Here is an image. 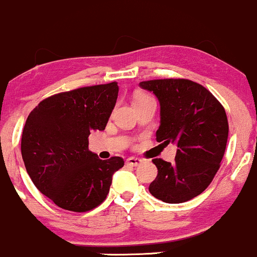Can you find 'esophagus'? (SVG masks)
I'll return each mask as SVG.
<instances>
[{
	"label": "esophagus",
	"mask_w": 257,
	"mask_h": 257,
	"mask_svg": "<svg viewBox=\"0 0 257 257\" xmlns=\"http://www.w3.org/2000/svg\"><path fill=\"white\" fill-rule=\"evenodd\" d=\"M141 159L140 158H138V157H131V158H128L125 161V163H126V166H131V167H137V166H139V164L141 163Z\"/></svg>",
	"instance_id": "1"
}]
</instances>
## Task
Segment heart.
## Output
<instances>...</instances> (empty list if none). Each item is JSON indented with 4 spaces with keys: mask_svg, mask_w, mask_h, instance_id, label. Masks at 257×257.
I'll list each match as a JSON object with an SVG mask.
<instances>
[{
    "mask_svg": "<svg viewBox=\"0 0 257 257\" xmlns=\"http://www.w3.org/2000/svg\"><path fill=\"white\" fill-rule=\"evenodd\" d=\"M146 98H149V96H146V95H141V96H139V98H138L137 100H141V99H146Z\"/></svg>",
    "mask_w": 257,
    "mask_h": 257,
    "instance_id": "1",
    "label": "heart"
}]
</instances>
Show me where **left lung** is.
Wrapping results in <instances>:
<instances>
[{
    "label": "left lung",
    "mask_w": 257,
    "mask_h": 257,
    "mask_svg": "<svg viewBox=\"0 0 257 257\" xmlns=\"http://www.w3.org/2000/svg\"><path fill=\"white\" fill-rule=\"evenodd\" d=\"M161 106L158 143L178 146L175 162L153 159L158 175L149 191L170 204L194 198L210 185L228 138L223 106L206 88L190 79H153L139 83Z\"/></svg>",
    "instance_id": "left-lung-1"
}]
</instances>
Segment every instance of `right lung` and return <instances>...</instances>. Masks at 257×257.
<instances>
[{"mask_svg": "<svg viewBox=\"0 0 257 257\" xmlns=\"http://www.w3.org/2000/svg\"><path fill=\"white\" fill-rule=\"evenodd\" d=\"M118 96L117 82L55 94L26 119L22 156L41 193L65 210L83 213L102 203L120 157L102 161L88 150L91 131H104Z\"/></svg>", "mask_w": 257, "mask_h": 257, "instance_id": "1", "label": "right lung"}]
</instances>
